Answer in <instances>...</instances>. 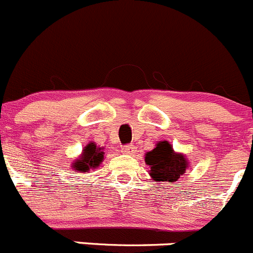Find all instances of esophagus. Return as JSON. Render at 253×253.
Segmentation results:
<instances>
[{
  "instance_id": "1",
  "label": "esophagus",
  "mask_w": 253,
  "mask_h": 253,
  "mask_svg": "<svg viewBox=\"0 0 253 253\" xmlns=\"http://www.w3.org/2000/svg\"><path fill=\"white\" fill-rule=\"evenodd\" d=\"M122 152H123L124 155H129V156H132V155L136 152V147H135L134 145H126V146H124L123 149H122Z\"/></svg>"
}]
</instances>
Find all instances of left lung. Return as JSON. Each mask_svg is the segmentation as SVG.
Here are the masks:
<instances>
[{
	"instance_id": "left-lung-1",
	"label": "left lung",
	"mask_w": 253,
	"mask_h": 253,
	"mask_svg": "<svg viewBox=\"0 0 253 253\" xmlns=\"http://www.w3.org/2000/svg\"><path fill=\"white\" fill-rule=\"evenodd\" d=\"M145 164L149 166V174L155 182H177L186 173L189 161L182 152H176L169 141H159L156 147L145 154Z\"/></svg>"
}]
</instances>
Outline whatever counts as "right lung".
Here are the masks:
<instances>
[{
	"mask_svg": "<svg viewBox=\"0 0 253 253\" xmlns=\"http://www.w3.org/2000/svg\"><path fill=\"white\" fill-rule=\"evenodd\" d=\"M104 147L97 146L94 142H88L82 150L79 159L72 161L71 167L75 172H88L89 169H96L101 166L104 160Z\"/></svg>",
	"mask_w": 253,
	"mask_h": 253,
	"instance_id": "1",
	"label": "right lung"
}]
</instances>
